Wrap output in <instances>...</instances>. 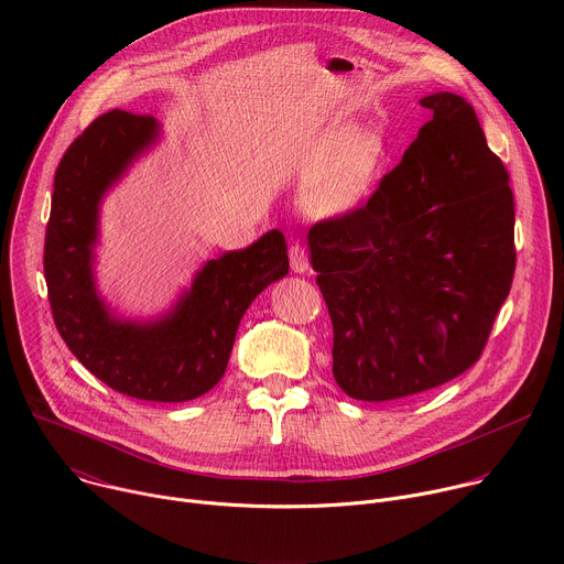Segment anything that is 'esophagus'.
Segmentation results:
<instances>
[{"label":"esophagus","mask_w":564,"mask_h":564,"mask_svg":"<svg viewBox=\"0 0 564 564\" xmlns=\"http://www.w3.org/2000/svg\"><path fill=\"white\" fill-rule=\"evenodd\" d=\"M290 268L296 272V274H305L310 270V259H307V250L299 243H294L290 248Z\"/></svg>","instance_id":"obj_1"}]
</instances>
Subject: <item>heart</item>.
<instances>
[{
  "label": "heart",
  "mask_w": 564,
  "mask_h": 564,
  "mask_svg": "<svg viewBox=\"0 0 564 564\" xmlns=\"http://www.w3.org/2000/svg\"><path fill=\"white\" fill-rule=\"evenodd\" d=\"M386 163V140L377 129L335 124L301 155L307 176L303 205L316 216H344L366 203Z\"/></svg>",
  "instance_id": "obj_1"
}]
</instances>
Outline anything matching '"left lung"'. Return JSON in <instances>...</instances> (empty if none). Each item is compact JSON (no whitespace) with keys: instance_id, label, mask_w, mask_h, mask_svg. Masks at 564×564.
I'll use <instances>...</instances> for the list:
<instances>
[{"instance_id":"obj_1","label":"left lung","mask_w":564,"mask_h":564,"mask_svg":"<svg viewBox=\"0 0 564 564\" xmlns=\"http://www.w3.org/2000/svg\"><path fill=\"white\" fill-rule=\"evenodd\" d=\"M366 205L307 231L326 299L333 375L352 399L390 401L468 370L516 272L513 192L473 107L442 91Z\"/></svg>"}]
</instances>
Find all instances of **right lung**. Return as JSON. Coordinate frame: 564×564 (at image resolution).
Here are the masks:
<instances>
[{"instance_id": "right-lung-1", "label": "right lung", "mask_w": 564, "mask_h": 564, "mask_svg": "<svg viewBox=\"0 0 564 564\" xmlns=\"http://www.w3.org/2000/svg\"><path fill=\"white\" fill-rule=\"evenodd\" d=\"M158 133L151 116L113 109L70 142L53 183L44 276L57 333L75 359L127 397L172 404L220 381L240 318L290 263L285 236L272 229L246 250L207 261L167 314H111L94 279L100 203Z\"/></svg>"}]
</instances>
